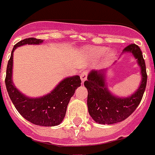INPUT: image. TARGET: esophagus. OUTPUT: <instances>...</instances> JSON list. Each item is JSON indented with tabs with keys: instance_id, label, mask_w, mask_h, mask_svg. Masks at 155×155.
Returning a JSON list of instances; mask_svg holds the SVG:
<instances>
[{
	"instance_id": "1",
	"label": "esophagus",
	"mask_w": 155,
	"mask_h": 155,
	"mask_svg": "<svg viewBox=\"0 0 155 155\" xmlns=\"http://www.w3.org/2000/svg\"><path fill=\"white\" fill-rule=\"evenodd\" d=\"M87 76H88V71H84L80 74V79H81V81L82 82H84L86 80H87Z\"/></svg>"
}]
</instances>
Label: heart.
<instances>
[{
    "instance_id": "heart-1",
    "label": "heart",
    "mask_w": 155,
    "mask_h": 155,
    "mask_svg": "<svg viewBox=\"0 0 155 155\" xmlns=\"http://www.w3.org/2000/svg\"><path fill=\"white\" fill-rule=\"evenodd\" d=\"M107 51V48L104 46H91L87 49V52L93 57V58H99ZM114 57L113 51H108L106 54V60H110Z\"/></svg>"
}]
</instances>
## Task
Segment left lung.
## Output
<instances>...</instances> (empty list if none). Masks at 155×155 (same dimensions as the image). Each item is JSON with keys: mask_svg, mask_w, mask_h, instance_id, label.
<instances>
[{"mask_svg": "<svg viewBox=\"0 0 155 155\" xmlns=\"http://www.w3.org/2000/svg\"><path fill=\"white\" fill-rule=\"evenodd\" d=\"M124 53L132 54L137 59L141 74L140 86L131 96L120 97L110 93L106 82L107 69L92 70L84 81V86L88 90V113L93 120L100 124H113L126 120L137 109L143 97L147 75L142 53L135 44L127 46L122 54Z\"/></svg>", "mask_w": 155, "mask_h": 155, "instance_id": "8db88e82", "label": "left lung"}]
</instances>
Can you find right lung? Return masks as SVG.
I'll use <instances>...</instances> for the list:
<instances>
[{
  "instance_id": "add662e5",
  "label": "right lung",
  "mask_w": 155,
  "mask_h": 155,
  "mask_svg": "<svg viewBox=\"0 0 155 155\" xmlns=\"http://www.w3.org/2000/svg\"><path fill=\"white\" fill-rule=\"evenodd\" d=\"M43 40L24 39L14 46L6 69L5 86L12 102L24 119L35 125L52 127L60 124L64 119L67 105L75 91L81 85L79 75L67 77L48 94L40 97H30L22 93L12 80L13 54L18 47L25 45H40Z\"/></svg>"
}]
</instances>
